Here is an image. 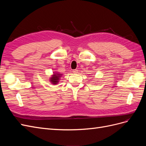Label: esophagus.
I'll list each match as a JSON object with an SVG mask.
<instances>
[{
	"mask_svg": "<svg viewBox=\"0 0 146 146\" xmlns=\"http://www.w3.org/2000/svg\"><path fill=\"white\" fill-rule=\"evenodd\" d=\"M72 72H73V73H74V74H77V73H78V70L74 69V70H72Z\"/></svg>",
	"mask_w": 146,
	"mask_h": 146,
	"instance_id": "esophagus-1",
	"label": "esophagus"
}]
</instances>
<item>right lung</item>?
<instances>
[{"label":"right lung","instance_id":"1","mask_svg":"<svg viewBox=\"0 0 146 146\" xmlns=\"http://www.w3.org/2000/svg\"><path fill=\"white\" fill-rule=\"evenodd\" d=\"M62 74H60L58 73H54L53 76H52V77L50 79V81L52 83L54 84V85H56L58 83V80H59V78L61 77V76Z\"/></svg>","mask_w":146,"mask_h":146}]
</instances>
